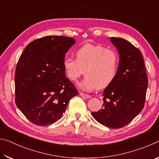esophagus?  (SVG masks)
I'll list each match as a JSON object with an SVG mask.
<instances>
[{"mask_svg": "<svg viewBox=\"0 0 159 159\" xmlns=\"http://www.w3.org/2000/svg\"><path fill=\"white\" fill-rule=\"evenodd\" d=\"M80 95L81 96V97H83V98H86V99H89V98H91L90 95H87V94H84V93H80Z\"/></svg>", "mask_w": 159, "mask_h": 159, "instance_id": "34e87169", "label": "esophagus"}]
</instances>
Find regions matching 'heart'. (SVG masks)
Returning a JSON list of instances; mask_svg holds the SVG:
<instances>
[{"label":"heart","instance_id":"heart-1","mask_svg":"<svg viewBox=\"0 0 159 159\" xmlns=\"http://www.w3.org/2000/svg\"><path fill=\"white\" fill-rule=\"evenodd\" d=\"M76 59L66 55L63 66L69 79L75 81L84 70L85 77L77 83L82 90L92 91L111 84L117 75L119 56L102 45L85 44L76 52Z\"/></svg>","mask_w":159,"mask_h":159}]
</instances>
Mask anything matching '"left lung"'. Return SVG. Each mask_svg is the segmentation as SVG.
<instances>
[{
	"mask_svg": "<svg viewBox=\"0 0 159 159\" xmlns=\"http://www.w3.org/2000/svg\"><path fill=\"white\" fill-rule=\"evenodd\" d=\"M119 55L117 75L103 91L102 109L91 113L97 121L111 128H120L131 122L143 109L148 86L140 50L127 40L110 38Z\"/></svg>",
	"mask_w": 159,
	"mask_h": 159,
	"instance_id": "8db88e82",
	"label": "left lung"
}]
</instances>
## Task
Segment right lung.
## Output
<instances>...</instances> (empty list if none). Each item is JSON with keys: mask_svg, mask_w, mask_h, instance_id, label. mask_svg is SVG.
Returning <instances> with one entry per match:
<instances>
[{"mask_svg": "<svg viewBox=\"0 0 159 159\" xmlns=\"http://www.w3.org/2000/svg\"><path fill=\"white\" fill-rule=\"evenodd\" d=\"M76 43L71 37L48 36L31 42L16 66L15 103L31 123L52 124L79 92L65 75L63 60Z\"/></svg>", "mask_w": 159, "mask_h": 159, "instance_id": "obj_1", "label": "right lung"}]
</instances>
